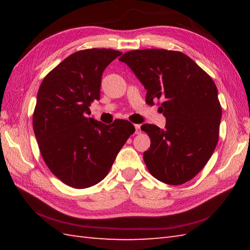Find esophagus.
<instances>
[{"label":"esophagus","mask_w":250,"mask_h":250,"mask_svg":"<svg viewBox=\"0 0 250 250\" xmlns=\"http://www.w3.org/2000/svg\"><path fill=\"white\" fill-rule=\"evenodd\" d=\"M141 132H142L141 125H135V134H141Z\"/></svg>","instance_id":"obj_1"}]
</instances>
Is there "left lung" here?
Wrapping results in <instances>:
<instances>
[{
  "instance_id": "8db88e82",
  "label": "left lung",
  "mask_w": 250,
  "mask_h": 250,
  "mask_svg": "<svg viewBox=\"0 0 250 250\" xmlns=\"http://www.w3.org/2000/svg\"><path fill=\"white\" fill-rule=\"evenodd\" d=\"M147 90L146 103L161 100L166 128L145 124L150 137L144 161L153 177L168 185L192 179L218 143L221 105L213 79L187 55L167 49L131 50L120 57Z\"/></svg>"
}]
</instances>
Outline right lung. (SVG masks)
<instances>
[{
	"label": "right lung",
	"mask_w": 250,
	"mask_h": 250,
	"mask_svg": "<svg viewBox=\"0 0 250 250\" xmlns=\"http://www.w3.org/2000/svg\"><path fill=\"white\" fill-rule=\"evenodd\" d=\"M121 52L84 49L74 52L42 82L33 113V130L46 166L62 183L76 189L100 183L113 166L134 125L116 119L106 125L89 118L100 100L102 74Z\"/></svg>",
	"instance_id": "add662e5"
}]
</instances>
